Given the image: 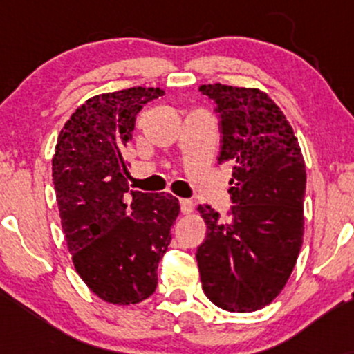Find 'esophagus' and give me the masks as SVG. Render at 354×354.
Returning <instances> with one entry per match:
<instances>
[{"label":"esophagus","mask_w":354,"mask_h":354,"mask_svg":"<svg viewBox=\"0 0 354 354\" xmlns=\"http://www.w3.org/2000/svg\"><path fill=\"white\" fill-rule=\"evenodd\" d=\"M180 206L183 214H191L194 211V203L191 200H180Z\"/></svg>","instance_id":"obj_1"}]
</instances>
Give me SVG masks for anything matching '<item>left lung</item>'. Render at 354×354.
Wrapping results in <instances>:
<instances>
[{
	"label": "left lung",
	"instance_id": "left-lung-1",
	"mask_svg": "<svg viewBox=\"0 0 354 354\" xmlns=\"http://www.w3.org/2000/svg\"><path fill=\"white\" fill-rule=\"evenodd\" d=\"M200 91L216 103L219 163H233L228 221L200 205L206 239L196 251L201 286L231 313L261 310L281 293L304 233L306 168L293 128L265 91L214 83Z\"/></svg>",
	"mask_w": 354,
	"mask_h": 354
}]
</instances>
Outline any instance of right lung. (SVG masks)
<instances>
[{
	"mask_svg": "<svg viewBox=\"0 0 354 354\" xmlns=\"http://www.w3.org/2000/svg\"><path fill=\"white\" fill-rule=\"evenodd\" d=\"M160 88L96 95L64 123L53 156L61 228L76 273L106 303H141L158 284L180 203L169 193L129 189L124 148L136 115Z\"/></svg>",
	"mask_w": 354,
	"mask_h": 354,
	"instance_id": "obj_1",
	"label": "right lung"
}]
</instances>
